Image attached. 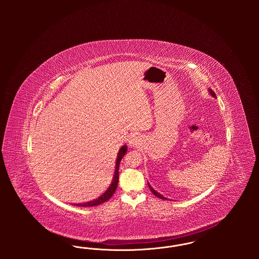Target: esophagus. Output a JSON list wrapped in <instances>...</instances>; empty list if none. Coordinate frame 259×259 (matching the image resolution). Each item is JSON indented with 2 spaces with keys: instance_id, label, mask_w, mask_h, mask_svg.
<instances>
[{
  "instance_id": "obj_1",
  "label": "esophagus",
  "mask_w": 259,
  "mask_h": 259,
  "mask_svg": "<svg viewBox=\"0 0 259 259\" xmlns=\"http://www.w3.org/2000/svg\"><path fill=\"white\" fill-rule=\"evenodd\" d=\"M137 143H138L137 137H136V136L131 137V139H130V141H129V145L132 146V147H134V146H137Z\"/></svg>"
}]
</instances>
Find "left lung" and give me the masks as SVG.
<instances>
[{"mask_svg": "<svg viewBox=\"0 0 259 259\" xmlns=\"http://www.w3.org/2000/svg\"><path fill=\"white\" fill-rule=\"evenodd\" d=\"M209 93H210V94H211V95H212L213 97H217V96H215V93H214V92H213V91H212V90H211L210 88H209ZM148 187H149L150 191H151V192H152V193H153V194H154L155 196H157V197L160 198V199H162V200H166V198L164 197L163 195H161V194H159L158 192H156V191H155V190H154V189H153V188H152V187L150 186V185H149V184H148Z\"/></svg>", "mask_w": 259, "mask_h": 259, "instance_id": "8db88e82", "label": "left lung"}]
</instances>
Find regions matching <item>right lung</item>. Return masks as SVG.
<instances>
[{
  "mask_svg": "<svg viewBox=\"0 0 259 259\" xmlns=\"http://www.w3.org/2000/svg\"><path fill=\"white\" fill-rule=\"evenodd\" d=\"M127 151V147L123 146L122 148L119 149L118 155H117V159H116V165H115V172H114V176H113V180L111 183V186L108 188V190L102 195L100 196L98 199L87 202V203H83V204H75V206H79V207H93V206H98L100 204L105 203L106 201H108L110 198L113 195V193L115 192V189L117 187V184H118V170H119V164L120 161L122 159L125 153Z\"/></svg>",
  "mask_w": 259,
  "mask_h": 259,
  "instance_id": "obj_1",
  "label": "right lung"
}]
</instances>
